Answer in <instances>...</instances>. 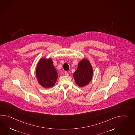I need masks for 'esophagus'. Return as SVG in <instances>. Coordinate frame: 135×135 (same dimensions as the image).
I'll return each instance as SVG.
<instances>
[{
    "mask_svg": "<svg viewBox=\"0 0 135 135\" xmlns=\"http://www.w3.org/2000/svg\"><path fill=\"white\" fill-rule=\"evenodd\" d=\"M65 75H66V76H69V73L68 72H65Z\"/></svg>",
    "mask_w": 135,
    "mask_h": 135,
    "instance_id": "1",
    "label": "esophagus"
}]
</instances>
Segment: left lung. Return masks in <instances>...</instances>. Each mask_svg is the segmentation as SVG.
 <instances>
[{"label": "left lung", "mask_w": 135, "mask_h": 135, "mask_svg": "<svg viewBox=\"0 0 135 135\" xmlns=\"http://www.w3.org/2000/svg\"><path fill=\"white\" fill-rule=\"evenodd\" d=\"M93 73V68L90 61L85 58L78 63V68L74 73L73 76L77 85L83 87L90 83Z\"/></svg>", "instance_id": "1"}]
</instances>
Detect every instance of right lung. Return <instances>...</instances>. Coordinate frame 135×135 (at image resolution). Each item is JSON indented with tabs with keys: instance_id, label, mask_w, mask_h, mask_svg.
Listing matches in <instances>:
<instances>
[{
	"instance_id": "right-lung-1",
	"label": "right lung",
	"mask_w": 135,
	"mask_h": 135,
	"mask_svg": "<svg viewBox=\"0 0 135 135\" xmlns=\"http://www.w3.org/2000/svg\"><path fill=\"white\" fill-rule=\"evenodd\" d=\"M36 78L39 84L44 88L53 87L57 79V72L51 58L41 57L37 65Z\"/></svg>"
}]
</instances>
